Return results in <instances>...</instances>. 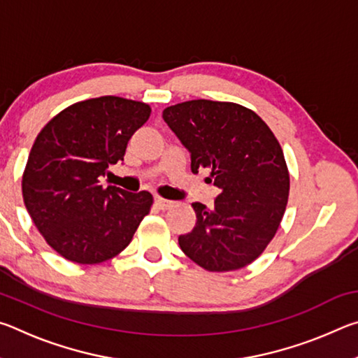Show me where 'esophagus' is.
Listing matches in <instances>:
<instances>
[{
    "instance_id": "34e87169",
    "label": "esophagus",
    "mask_w": 358,
    "mask_h": 358,
    "mask_svg": "<svg viewBox=\"0 0 358 358\" xmlns=\"http://www.w3.org/2000/svg\"><path fill=\"white\" fill-rule=\"evenodd\" d=\"M155 203H156V207H159L161 210H167V208H171L172 205H173L172 201H167V199L161 197V196H156L155 197Z\"/></svg>"
}]
</instances>
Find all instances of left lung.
<instances>
[{
  "label": "left lung",
  "instance_id": "left-lung-1",
  "mask_svg": "<svg viewBox=\"0 0 358 358\" xmlns=\"http://www.w3.org/2000/svg\"><path fill=\"white\" fill-rule=\"evenodd\" d=\"M162 118L191 153V171L210 172L215 207L192 203L196 226L180 235L187 257L207 271L252 264L273 240L286 211L290 177L280 142L256 112L235 102L194 99Z\"/></svg>",
  "mask_w": 358,
  "mask_h": 358
}]
</instances>
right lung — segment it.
Instances as JSON below:
<instances>
[{"mask_svg": "<svg viewBox=\"0 0 358 358\" xmlns=\"http://www.w3.org/2000/svg\"><path fill=\"white\" fill-rule=\"evenodd\" d=\"M150 113L145 102L101 96L66 107L36 137L22 175L23 202L47 245L66 260L94 265L115 257L150 213L148 191L101 185Z\"/></svg>", "mask_w": 358, "mask_h": 358, "instance_id": "right-lung-1", "label": "right lung"}]
</instances>
